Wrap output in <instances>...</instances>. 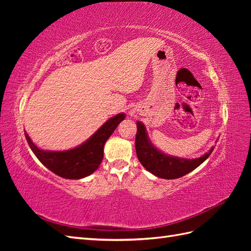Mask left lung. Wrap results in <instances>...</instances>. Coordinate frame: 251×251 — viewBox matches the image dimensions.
<instances>
[{"label":"left lung","mask_w":251,"mask_h":251,"mask_svg":"<svg viewBox=\"0 0 251 251\" xmlns=\"http://www.w3.org/2000/svg\"><path fill=\"white\" fill-rule=\"evenodd\" d=\"M136 154L140 163L147 171L162 179H177L191 173L203 163L214 151L211 148L208 153L200 158L184 159L169 156L155 148L150 141L146 126L137 121V134L135 139Z\"/></svg>","instance_id":"left-lung-1"}]
</instances>
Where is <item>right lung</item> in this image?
Returning <instances> with one entry per match:
<instances>
[{
    "instance_id": "add662e5",
    "label": "right lung",
    "mask_w": 251,
    "mask_h": 251,
    "mask_svg": "<svg viewBox=\"0 0 251 251\" xmlns=\"http://www.w3.org/2000/svg\"><path fill=\"white\" fill-rule=\"evenodd\" d=\"M125 118L126 114H117L104 123L81 146L63 151H43L35 146L26 132L25 137L36 158L48 170L66 179H81L90 176L98 169L103 158L105 141Z\"/></svg>"
}]
</instances>
